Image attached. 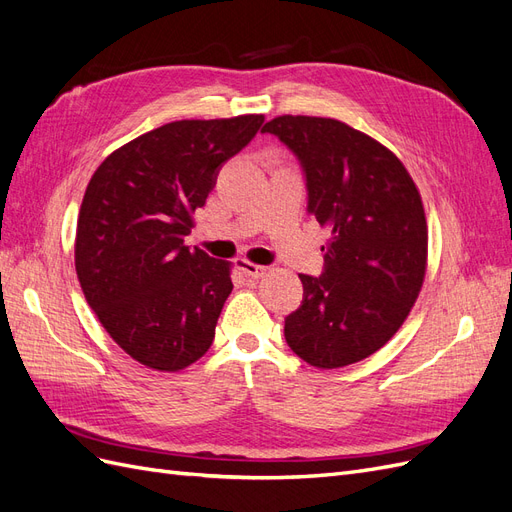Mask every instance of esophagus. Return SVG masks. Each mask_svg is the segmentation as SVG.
<instances>
[{"label":"esophagus","mask_w":512,"mask_h":512,"mask_svg":"<svg viewBox=\"0 0 512 512\" xmlns=\"http://www.w3.org/2000/svg\"><path fill=\"white\" fill-rule=\"evenodd\" d=\"M239 271H241L245 277H250V280H260V277L267 273V267L254 265V262H247V260H239Z\"/></svg>","instance_id":"1"}]
</instances>
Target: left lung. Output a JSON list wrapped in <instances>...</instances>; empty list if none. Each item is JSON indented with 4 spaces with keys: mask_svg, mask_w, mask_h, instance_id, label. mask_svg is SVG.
<instances>
[{
    "mask_svg": "<svg viewBox=\"0 0 512 512\" xmlns=\"http://www.w3.org/2000/svg\"><path fill=\"white\" fill-rule=\"evenodd\" d=\"M262 132L297 156L307 213L331 228L322 275H299L303 301L284 320L286 344L320 369L363 361L397 333L421 292V194L395 153L337 119L282 115Z\"/></svg>",
    "mask_w": 512,
    "mask_h": 512,
    "instance_id": "obj_1",
    "label": "left lung"
}]
</instances>
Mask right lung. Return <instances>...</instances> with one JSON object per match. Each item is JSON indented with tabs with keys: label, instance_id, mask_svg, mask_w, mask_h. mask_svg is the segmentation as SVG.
I'll use <instances>...</instances> for the list:
<instances>
[{
	"label": "right lung",
	"instance_id": "obj_1",
	"mask_svg": "<svg viewBox=\"0 0 512 512\" xmlns=\"http://www.w3.org/2000/svg\"><path fill=\"white\" fill-rule=\"evenodd\" d=\"M262 115L183 119L134 138L91 177L74 265L89 307L134 361L179 371L203 356L232 290L230 265L183 239L220 168Z\"/></svg>",
	"mask_w": 512,
	"mask_h": 512
}]
</instances>
